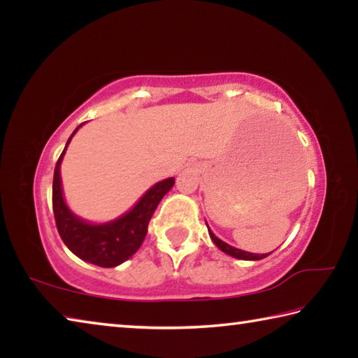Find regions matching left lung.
I'll use <instances>...</instances> for the list:
<instances>
[{
	"label": "left lung",
	"instance_id": "left-lung-1",
	"mask_svg": "<svg viewBox=\"0 0 358 358\" xmlns=\"http://www.w3.org/2000/svg\"><path fill=\"white\" fill-rule=\"evenodd\" d=\"M208 234H210L211 240H213V243L217 248H220L222 252H226V254H229V256H232V257H237V259H241V260H260V259H264V257H266L270 254V252L268 254H252V252H248V251H241V250H237V248H234V246H230L227 243H224V241L217 238L216 235L211 232L210 229H208Z\"/></svg>",
	"mask_w": 358,
	"mask_h": 358
}]
</instances>
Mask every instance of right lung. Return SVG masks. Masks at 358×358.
Here are the masks:
<instances>
[{
	"label": "right lung",
	"mask_w": 358,
	"mask_h": 358,
	"mask_svg": "<svg viewBox=\"0 0 358 358\" xmlns=\"http://www.w3.org/2000/svg\"><path fill=\"white\" fill-rule=\"evenodd\" d=\"M77 129L71 134L55 166L52 189L53 215H55L59 237L77 257L87 260L90 264L110 268V266L123 264L141 248L145 235H147L151 216L159 205L161 199L172 189L175 178H166L151 186L141 197V201L118 220L104 224H90L83 221L72 213L66 205L62 189V177H59V166H62L66 148Z\"/></svg>",
	"instance_id": "obj_1"
}]
</instances>
